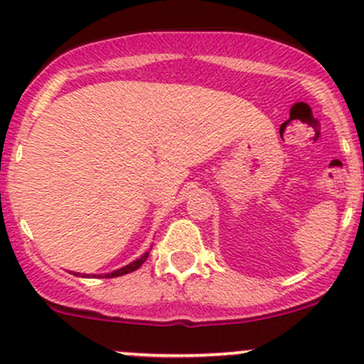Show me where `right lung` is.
Returning <instances> with one entry per match:
<instances>
[{
	"instance_id": "1",
	"label": "right lung",
	"mask_w": 364,
	"mask_h": 364,
	"mask_svg": "<svg viewBox=\"0 0 364 364\" xmlns=\"http://www.w3.org/2000/svg\"><path fill=\"white\" fill-rule=\"evenodd\" d=\"M148 257H149V252H146L144 255L141 257V259L134 260V262H132V264H128V266H124V267H121V269H117V271H112V273H107V274H104V278H116V277H121V274L132 273V271L139 269V267H141L142 264H144V260L148 259Z\"/></svg>"
}]
</instances>
